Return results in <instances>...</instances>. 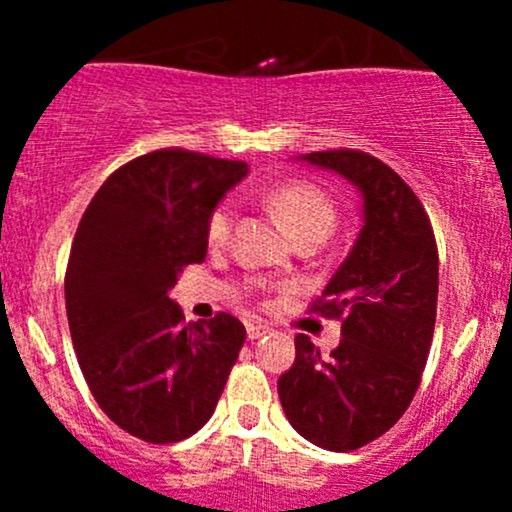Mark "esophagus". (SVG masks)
I'll return each mask as SVG.
<instances>
[{
    "mask_svg": "<svg viewBox=\"0 0 512 512\" xmlns=\"http://www.w3.org/2000/svg\"><path fill=\"white\" fill-rule=\"evenodd\" d=\"M272 329L267 327V324H247V337L250 339H260V337H267Z\"/></svg>",
    "mask_w": 512,
    "mask_h": 512,
    "instance_id": "esophagus-1",
    "label": "esophagus"
}]
</instances>
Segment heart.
<instances>
[{
    "instance_id": "1",
    "label": "heart",
    "mask_w": 512,
    "mask_h": 512,
    "mask_svg": "<svg viewBox=\"0 0 512 512\" xmlns=\"http://www.w3.org/2000/svg\"><path fill=\"white\" fill-rule=\"evenodd\" d=\"M267 208L280 218L294 240H324L337 225V205L332 195L317 183L309 180H292V183L277 185L265 198ZM232 220H235V205L223 200L213 208L205 223V237L210 247H223L230 240Z\"/></svg>"
}]
</instances>
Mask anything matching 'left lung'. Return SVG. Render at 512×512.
Here are the masks:
<instances>
[{
    "label": "left lung",
    "mask_w": 512,
    "mask_h": 512,
    "mask_svg": "<svg viewBox=\"0 0 512 512\" xmlns=\"http://www.w3.org/2000/svg\"><path fill=\"white\" fill-rule=\"evenodd\" d=\"M304 160L349 178L364 195V227L309 312L342 322L324 359L307 334L277 381L299 436L327 451H356L384 436L414 401L433 342L438 247L418 195L384 160L354 148Z\"/></svg>",
    "instance_id": "obj_1"
}]
</instances>
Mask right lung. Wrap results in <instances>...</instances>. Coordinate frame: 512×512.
Wrapping results in <instances>:
<instances>
[{
  "label": "right lung",
  "instance_id": "1",
  "mask_svg": "<svg viewBox=\"0 0 512 512\" xmlns=\"http://www.w3.org/2000/svg\"><path fill=\"white\" fill-rule=\"evenodd\" d=\"M247 163L160 148L113 170L86 208L66 265L71 342L96 404L146 443L208 423L245 344L237 317L185 324L168 289L208 252L205 223Z\"/></svg>",
  "mask_w": 512,
  "mask_h": 512
}]
</instances>
